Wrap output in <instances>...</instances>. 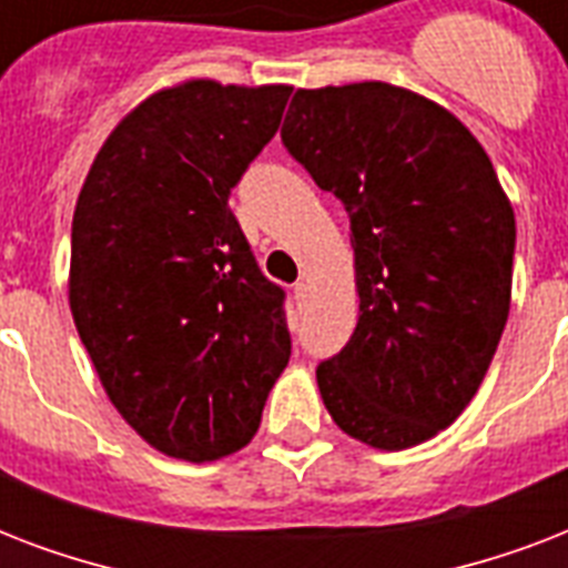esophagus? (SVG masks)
<instances>
[{"instance_id":"esophagus-1","label":"esophagus","mask_w":568,"mask_h":568,"mask_svg":"<svg viewBox=\"0 0 568 568\" xmlns=\"http://www.w3.org/2000/svg\"><path fill=\"white\" fill-rule=\"evenodd\" d=\"M292 294H294V303H297V306H303V303L310 301V285H306V283H294Z\"/></svg>"}]
</instances>
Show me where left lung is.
I'll return each instance as SVG.
<instances>
[{
  "label": "left lung",
  "mask_w": 568,
  "mask_h": 568,
  "mask_svg": "<svg viewBox=\"0 0 568 568\" xmlns=\"http://www.w3.org/2000/svg\"><path fill=\"white\" fill-rule=\"evenodd\" d=\"M283 144L351 217L359 321L315 372L324 406L372 448L422 445L457 422L501 342L510 200L448 109L388 82L301 88Z\"/></svg>",
  "instance_id": "8db88e82"
}]
</instances>
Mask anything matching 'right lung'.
Segmentation results:
<instances>
[{
  "label": "right lung",
  "mask_w": 568,
  "mask_h": 568,
  "mask_svg": "<svg viewBox=\"0 0 568 568\" xmlns=\"http://www.w3.org/2000/svg\"><path fill=\"white\" fill-rule=\"evenodd\" d=\"M288 93L214 79L155 91L105 138L75 200V329L111 404L168 457L244 448L292 356L283 288L230 212Z\"/></svg>",
  "instance_id": "right-lung-1"
}]
</instances>
